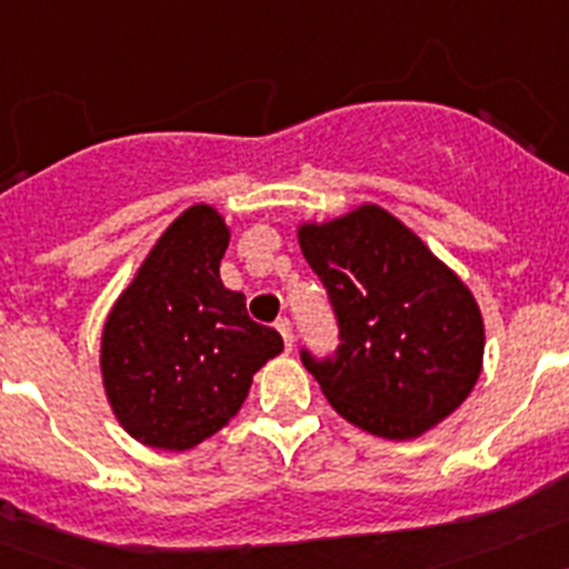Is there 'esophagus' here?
Instances as JSON below:
<instances>
[{
    "instance_id": "1",
    "label": "esophagus",
    "mask_w": 569,
    "mask_h": 569,
    "mask_svg": "<svg viewBox=\"0 0 569 569\" xmlns=\"http://www.w3.org/2000/svg\"><path fill=\"white\" fill-rule=\"evenodd\" d=\"M276 330H279L281 339H284V347H288V350H293V328H290V319L276 321Z\"/></svg>"
}]
</instances>
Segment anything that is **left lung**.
Here are the masks:
<instances>
[{
	"mask_svg": "<svg viewBox=\"0 0 569 569\" xmlns=\"http://www.w3.org/2000/svg\"><path fill=\"white\" fill-rule=\"evenodd\" d=\"M328 290L339 345L301 347L330 405L367 433L416 439L470 396L481 373L479 305L416 233L376 204L299 230Z\"/></svg>",
	"mask_w": 569,
	"mask_h": 569,
	"instance_id": "obj_1",
	"label": "left lung"
}]
</instances>
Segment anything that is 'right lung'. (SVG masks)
<instances>
[{"mask_svg": "<svg viewBox=\"0 0 569 569\" xmlns=\"http://www.w3.org/2000/svg\"><path fill=\"white\" fill-rule=\"evenodd\" d=\"M228 228L208 204L184 210L110 310L104 390L133 439L190 450L244 405L253 373L281 336L248 316L244 293L219 279Z\"/></svg>", "mask_w": 569, "mask_h": 569, "instance_id": "right-lung-1", "label": "right lung"}]
</instances>
